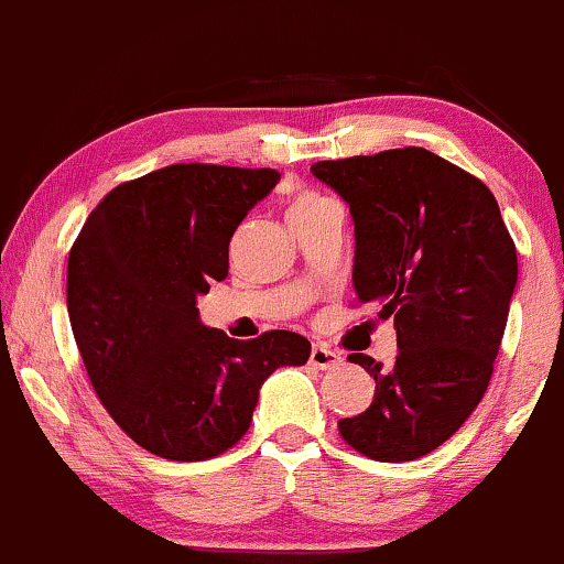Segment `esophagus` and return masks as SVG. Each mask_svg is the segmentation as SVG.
<instances>
[{
  "mask_svg": "<svg viewBox=\"0 0 564 564\" xmlns=\"http://www.w3.org/2000/svg\"><path fill=\"white\" fill-rule=\"evenodd\" d=\"M308 364H311V367H316V369H333V367H337V364H340V354H337V350H333V348L319 346V343H316V346H311Z\"/></svg>",
  "mask_w": 564,
  "mask_h": 564,
  "instance_id": "esophagus-1",
  "label": "esophagus"
}]
</instances>
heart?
<instances>
[{"instance_id": "1", "label": "heart", "mask_w": 564, "mask_h": 564, "mask_svg": "<svg viewBox=\"0 0 564 564\" xmlns=\"http://www.w3.org/2000/svg\"><path fill=\"white\" fill-rule=\"evenodd\" d=\"M327 203H329L327 197L319 195V192H314V189H295L293 195H290L288 210H284V214H288V221H293V218H297V216L314 214V210L324 208V205H327Z\"/></svg>"}]
</instances>
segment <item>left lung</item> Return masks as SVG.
<instances>
[{"label": "left lung", "instance_id": "8db88e82", "mask_svg": "<svg viewBox=\"0 0 564 564\" xmlns=\"http://www.w3.org/2000/svg\"><path fill=\"white\" fill-rule=\"evenodd\" d=\"M311 174L348 203L356 295L393 316L399 343L390 367L348 356L375 377V399L337 430L369 459H420L465 425L491 382L518 250L494 192L425 148L319 161Z\"/></svg>", "mask_w": 564, "mask_h": 564}]
</instances>
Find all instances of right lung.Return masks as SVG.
<instances>
[{"instance_id":"right-lung-1","label":"right lung","mask_w":564,"mask_h":564,"mask_svg":"<svg viewBox=\"0 0 564 564\" xmlns=\"http://www.w3.org/2000/svg\"><path fill=\"white\" fill-rule=\"evenodd\" d=\"M274 169L174 163L118 184L68 256V316L97 399L116 425L171 462L214 459L248 433L263 380L308 361L288 329L235 340L197 314L227 280L229 240Z\"/></svg>"}]
</instances>
